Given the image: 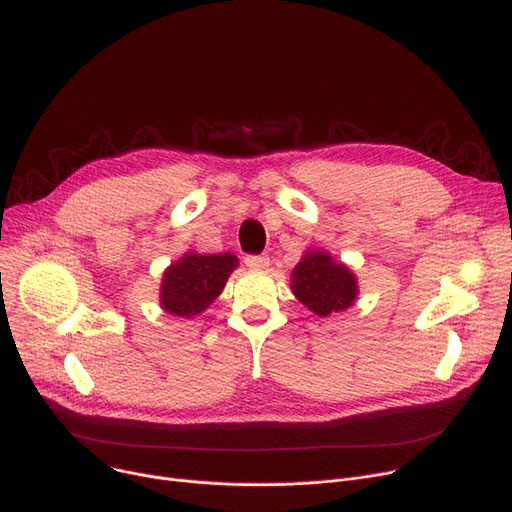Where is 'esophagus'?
<instances>
[{
    "label": "esophagus",
    "instance_id": "1",
    "mask_svg": "<svg viewBox=\"0 0 512 512\" xmlns=\"http://www.w3.org/2000/svg\"><path fill=\"white\" fill-rule=\"evenodd\" d=\"M245 263H247V267H251V270H267V267H270V257H267V255H247Z\"/></svg>",
    "mask_w": 512,
    "mask_h": 512
}]
</instances>
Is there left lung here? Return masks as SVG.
Listing matches in <instances>:
<instances>
[{"mask_svg":"<svg viewBox=\"0 0 512 512\" xmlns=\"http://www.w3.org/2000/svg\"><path fill=\"white\" fill-rule=\"evenodd\" d=\"M290 290L319 317L346 311L359 297L355 272L324 249H307L290 274Z\"/></svg>","mask_w":512,"mask_h":512,"instance_id":"obj_1","label":"left lung"}]
</instances>
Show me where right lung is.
<instances>
[{"mask_svg": "<svg viewBox=\"0 0 512 512\" xmlns=\"http://www.w3.org/2000/svg\"><path fill=\"white\" fill-rule=\"evenodd\" d=\"M238 267L234 253L201 255L186 251L172 261L159 284V307L176 317L201 315L220 297L230 274Z\"/></svg>", "mask_w": 512, "mask_h": 512, "instance_id": "obj_1", "label": "right lung"}]
</instances>
